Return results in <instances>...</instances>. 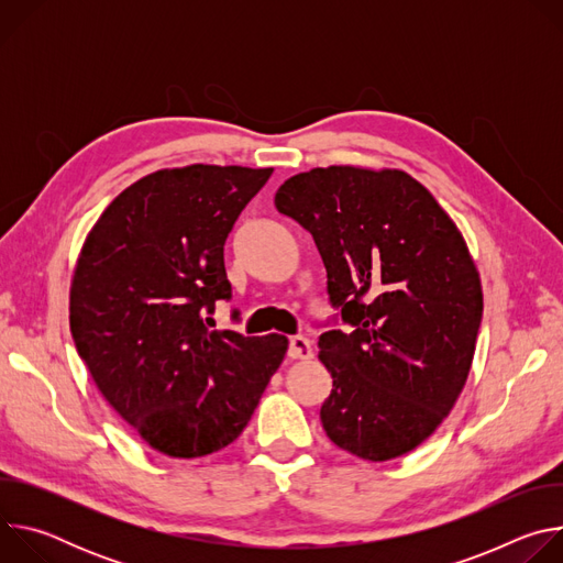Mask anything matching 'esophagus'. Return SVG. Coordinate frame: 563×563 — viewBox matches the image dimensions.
Instances as JSON below:
<instances>
[{
    "mask_svg": "<svg viewBox=\"0 0 563 563\" xmlns=\"http://www.w3.org/2000/svg\"><path fill=\"white\" fill-rule=\"evenodd\" d=\"M311 345L305 336H291L289 339V350H287V356L294 358V361H305V358H311Z\"/></svg>",
    "mask_w": 563,
    "mask_h": 563,
    "instance_id": "1",
    "label": "esophagus"
}]
</instances>
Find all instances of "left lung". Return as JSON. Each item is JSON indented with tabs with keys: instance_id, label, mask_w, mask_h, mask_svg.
Here are the masks:
<instances>
[{
	"instance_id": "obj_1",
	"label": "left lung",
	"mask_w": 563,
	"mask_h": 563,
	"mask_svg": "<svg viewBox=\"0 0 563 563\" xmlns=\"http://www.w3.org/2000/svg\"><path fill=\"white\" fill-rule=\"evenodd\" d=\"M274 205L311 233L350 325L318 339L334 378L328 437L365 461L412 452L454 408L484 313L461 231L398 169L318 167L285 180Z\"/></svg>"
}]
</instances>
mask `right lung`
<instances>
[{
    "label": "right lung",
    "instance_id": "right-lung-1",
    "mask_svg": "<svg viewBox=\"0 0 563 563\" xmlns=\"http://www.w3.org/2000/svg\"><path fill=\"white\" fill-rule=\"evenodd\" d=\"M274 169L148 174L98 218L70 283V334L109 406L153 450L196 459L250 423L287 339L209 330L231 298L224 243Z\"/></svg>",
    "mask_w": 563,
    "mask_h": 563
}]
</instances>
